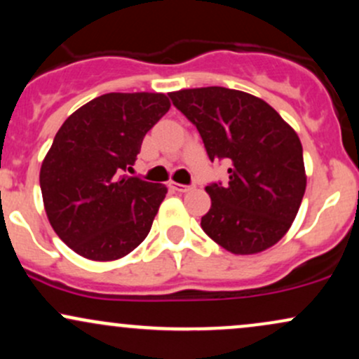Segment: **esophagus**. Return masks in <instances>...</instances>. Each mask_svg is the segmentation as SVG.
Segmentation results:
<instances>
[{"mask_svg":"<svg viewBox=\"0 0 359 359\" xmlns=\"http://www.w3.org/2000/svg\"><path fill=\"white\" fill-rule=\"evenodd\" d=\"M168 185H170L174 191H179V192H189L194 189V185H185V184H177V182H170Z\"/></svg>","mask_w":359,"mask_h":359,"instance_id":"esophagus-1","label":"esophagus"}]
</instances>
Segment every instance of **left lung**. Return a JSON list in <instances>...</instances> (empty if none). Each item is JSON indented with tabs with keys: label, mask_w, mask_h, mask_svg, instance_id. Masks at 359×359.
<instances>
[{
	"label": "left lung",
	"mask_w": 359,
	"mask_h": 359,
	"mask_svg": "<svg viewBox=\"0 0 359 359\" xmlns=\"http://www.w3.org/2000/svg\"><path fill=\"white\" fill-rule=\"evenodd\" d=\"M199 131L209 160L229 163L226 184L205 187L211 209L204 233L234 255H253L283 238L306 192L302 145L282 116L259 97L236 89L170 93Z\"/></svg>",
	"instance_id": "left-lung-1"
}]
</instances>
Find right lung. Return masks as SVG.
<instances>
[{
  "mask_svg": "<svg viewBox=\"0 0 359 359\" xmlns=\"http://www.w3.org/2000/svg\"><path fill=\"white\" fill-rule=\"evenodd\" d=\"M170 108L160 93H108L64 121L40 168L45 212L69 248L94 262L131 253L150 233L163 184L126 175Z\"/></svg>",
  "mask_w": 359,
  "mask_h": 359,
  "instance_id": "obj_1",
  "label": "right lung"
}]
</instances>
